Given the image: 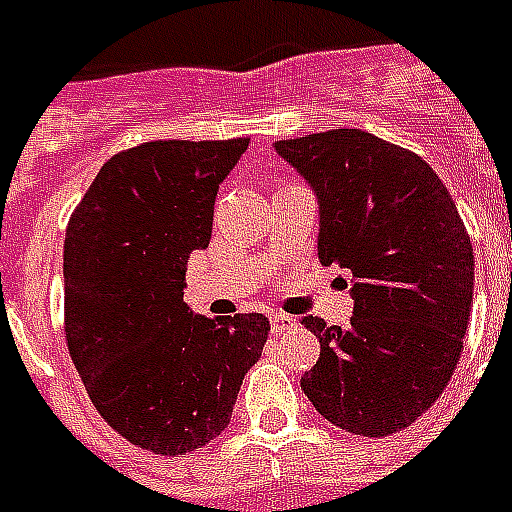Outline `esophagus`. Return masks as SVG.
I'll return each instance as SVG.
<instances>
[{
	"instance_id": "1",
	"label": "esophagus",
	"mask_w": 512,
	"mask_h": 512,
	"mask_svg": "<svg viewBox=\"0 0 512 512\" xmlns=\"http://www.w3.org/2000/svg\"><path fill=\"white\" fill-rule=\"evenodd\" d=\"M297 327V319L287 316V313H271V329L273 332H289Z\"/></svg>"
}]
</instances>
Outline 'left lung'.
<instances>
[{"label": "left lung", "mask_w": 512, "mask_h": 512, "mask_svg": "<svg viewBox=\"0 0 512 512\" xmlns=\"http://www.w3.org/2000/svg\"><path fill=\"white\" fill-rule=\"evenodd\" d=\"M319 199V260L353 273L350 327L305 316L321 356L300 388L353 436L409 428L449 385L473 305V244L425 159L361 130L276 140Z\"/></svg>", "instance_id": "left-lung-1"}]
</instances>
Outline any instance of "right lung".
I'll use <instances>...</instances> for the list:
<instances>
[{"label": "right lung", "instance_id": "1", "mask_svg": "<svg viewBox=\"0 0 512 512\" xmlns=\"http://www.w3.org/2000/svg\"><path fill=\"white\" fill-rule=\"evenodd\" d=\"M249 138L154 140L111 156L68 220L66 340L100 417L154 454L196 452L231 422L271 324L193 316L185 265Z\"/></svg>", "mask_w": 512, "mask_h": 512}]
</instances>
